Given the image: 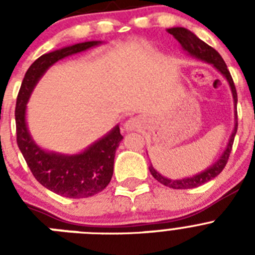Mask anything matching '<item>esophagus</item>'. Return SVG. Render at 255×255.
Masks as SVG:
<instances>
[{"instance_id": "obj_1", "label": "esophagus", "mask_w": 255, "mask_h": 255, "mask_svg": "<svg viewBox=\"0 0 255 255\" xmlns=\"http://www.w3.org/2000/svg\"><path fill=\"white\" fill-rule=\"evenodd\" d=\"M139 128H141V120L138 116L130 117L129 120L124 124V130L126 131H134V130H138Z\"/></svg>"}]
</instances>
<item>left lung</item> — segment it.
I'll return each mask as SVG.
<instances>
[{
  "label": "left lung",
  "instance_id": "left-lung-1",
  "mask_svg": "<svg viewBox=\"0 0 255 255\" xmlns=\"http://www.w3.org/2000/svg\"><path fill=\"white\" fill-rule=\"evenodd\" d=\"M167 31L170 34H172L175 37V39H177L180 44H181L182 49L185 52H188L189 55L193 56L195 58H199L202 61H206L208 64H211L212 66H215L216 69L220 71L222 75L226 78V80L229 82L230 88H231V92H233L234 97V105H235V126H234V131L230 136V140L227 143L226 149L224 150V153L221 154L220 158L212 164L211 167H208L207 170H204L203 172L198 173L191 177H185V179L181 180H171L167 177H163L159 172L153 168V166L150 164L149 171L152 173V176L154 177L157 181H159L161 184H163L164 186H168V188L172 189H191L197 188V186L203 185L206 182H208L209 180L215 179L216 176H218L222 170L226 166L227 161H229L230 153L233 149L234 139H235L236 131H238V111H236V103H238V94H236V88L234 84V80L231 78V74H230L229 69H227L226 64H225L224 58L221 57V55L216 51L215 48H212L211 46H208L207 43H204L203 40L199 39L194 33H191L190 30L185 28H181V26H177V28H171L167 29Z\"/></svg>",
  "mask_w": 255,
  "mask_h": 255
}]
</instances>
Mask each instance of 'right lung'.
Listing matches in <instances>:
<instances>
[{"instance_id": "obj_1", "label": "right lung", "mask_w": 255, "mask_h": 255, "mask_svg": "<svg viewBox=\"0 0 255 255\" xmlns=\"http://www.w3.org/2000/svg\"><path fill=\"white\" fill-rule=\"evenodd\" d=\"M102 42L92 40L49 52L30 65L16 100L15 121H16V141L20 152L25 158L33 176L44 188L66 198H88L98 194L110 184L114 173L115 153L123 135L119 125L100 140L93 143L79 154H60L47 152L35 144L26 128V103L31 92L49 66L58 60L98 46Z\"/></svg>"}]
</instances>
